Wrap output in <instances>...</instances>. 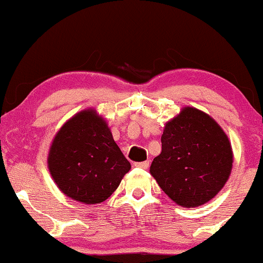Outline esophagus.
<instances>
[{
    "instance_id": "34e87169",
    "label": "esophagus",
    "mask_w": 263,
    "mask_h": 263,
    "mask_svg": "<svg viewBox=\"0 0 263 263\" xmlns=\"http://www.w3.org/2000/svg\"><path fill=\"white\" fill-rule=\"evenodd\" d=\"M135 166L141 167V168H148L149 161L146 160V161H140V163H135Z\"/></svg>"
}]
</instances>
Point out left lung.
I'll list each match as a JSON object with an SVG mask.
<instances>
[{
    "instance_id": "8db88e82",
    "label": "left lung",
    "mask_w": 263,
    "mask_h": 263,
    "mask_svg": "<svg viewBox=\"0 0 263 263\" xmlns=\"http://www.w3.org/2000/svg\"><path fill=\"white\" fill-rule=\"evenodd\" d=\"M231 142L220 125L186 106L165 124L161 153L149 172L163 192L183 207H197L220 192L232 170Z\"/></svg>"
}]
</instances>
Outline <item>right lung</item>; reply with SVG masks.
I'll return each instance as SVG.
<instances>
[{
  "label": "right lung",
  "instance_id": "1",
  "mask_svg": "<svg viewBox=\"0 0 263 263\" xmlns=\"http://www.w3.org/2000/svg\"><path fill=\"white\" fill-rule=\"evenodd\" d=\"M48 167L64 195L95 204L112 195L132 166L106 121L87 109L68 120L53 138Z\"/></svg>",
  "mask_w": 263,
  "mask_h": 263
}]
</instances>
